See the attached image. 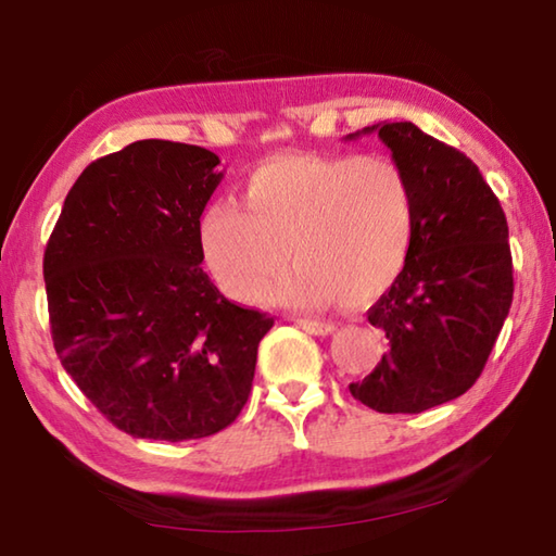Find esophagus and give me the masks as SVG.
Masks as SVG:
<instances>
[{
  "mask_svg": "<svg viewBox=\"0 0 556 556\" xmlns=\"http://www.w3.org/2000/svg\"><path fill=\"white\" fill-rule=\"evenodd\" d=\"M294 324L299 328H304L306 333H314V336H328L336 331L333 324H326V321H314V318H294Z\"/></svg>",
  "mask_w": 556,
  "mask_h": 556,
  "instance_id": "esophagus-1",
  "label": "esophagus"
}]
</instances>
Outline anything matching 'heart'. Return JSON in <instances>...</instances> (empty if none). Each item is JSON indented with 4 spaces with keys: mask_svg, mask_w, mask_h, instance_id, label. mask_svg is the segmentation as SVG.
Segmentation results:
<instances>
[{
    "mask_svg": "<svg viewBox=\"0 0 556 556\" xmlns=\"http://www.w3.org/2000/svg\"><path fill=\"white\" fill-rule=\"evenodd\" d=\"M414 191L388 156L281 154L248 176L242 205L215 201L201 218L203 255L223 291L324 308L380 299L407 265Z\"/></svg>",
    "mask_w": 556,
    "mask_h": 556,
    "instance_id": "b5f03b06",
    "label": "heart"
}]
</instances>
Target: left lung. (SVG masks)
Masks as SVG:
<instances>
[{
  "mask_svg": "<svg viewBox=\"0 0 556 556\" xmlns=\"http://www.w3.org/2000/svg\"><path fill=\"white\" fill-rule=\"evenodd\" d=\"M378 131L414 191V240L397 281L368 312L388 351L351 394L382 414H419L473 388L513 304L507 220L470 159L412 122Z\"/></svg>",
  "mask_w": 556,
  "mask_h": 556,
  "instance_id": "1",
  "label": "left lung"
}]
</instances>
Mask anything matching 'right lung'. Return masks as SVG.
<instances>
[{
	"instance_id": "obj_1",
	"label": "right lung",
	"mask_w": 556,
	"mask_h": 556,
	"mask_svg": "<svg viewBox=\"0 0 556 556\" xmlns=\"http://www.w3.org/2000/svg\"><path fill=\"white\" fill-rule=\"evenodd\" d=\"M203 147L142 139L92 162L43 252L53 348L80 392L137 439L218 434L250 397L275 318L201 269L223 172Z\"/></svg>"
}]
</instances>
